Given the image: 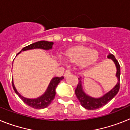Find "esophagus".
Segmentation results:
<instances>
[{
	"label": "esophagus",
	"instance_id": "34e87169",
	"mask_svg": "<svg viewBox=\"0 0 130 130\" xmlns=\"http://www.w3.org/2000/svg\"><path fill=\"white\" fill-rule=\"evenodd\" d=\"M70 73H71L70 70H66L65 73H64V76L65 77L67 76V75H68L69 74H70Z\"/></svg>",
	"mask_w": 130,
	"mask_h": 130
}]
</instances>
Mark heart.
I'll return each mask as SVG.
<instances>
[{
  "label": "heart",
  "instance_id": "heart-1",
  "mask_svg": "<svg viewBox=\"0 0 130 130\" xmlns=\"http://www.w3.org/2000/svg\"><path fill=\"white\" fill-rule=\"evenodd\" d=\"M66 58L70 62L78 64L81 68L93 66L98 58V54L94 49L85 47H76L68 50Z\"/></svg>",
  "mask_w": 130,
  "mask_h": 130
}]
</instances>
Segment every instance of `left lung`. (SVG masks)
Wrapping results in <instances>:
<instances>
[{"label":"left lung","mask_w":130,"mask_h":130,"mask_svg":"<svg viewBox=\"0 0 130 130\" xmlns=\"http://www.w3.org/2000/svg\"><path fill=\"white\" fill-rule=\"evenodd\" d=\"M108 58H110L114 62L115 64L116 68H117V73L116 76L118 79L117 84L115 86V87L112 90L108 92L105 94L98 98H94L90 97L88 95L86 94L83 90L82 83H81V77L79 79V83L77 84L76 89L75 90V95H76L77 99L79 100L81 105L85 108L86 109L94 110L97 109L98 108L102 107V106L106 105L108 102L111 101V100L117 95L120 89V67L119 65V62L117 61L115 57L112 54H109L107 56Z\"/></svg>","instance_id":"left-lung-1"}]
</instances>
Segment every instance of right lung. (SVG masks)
<instances>
[{"label": "right lung", "instance_id": "obj_1", "mask_svg": "<svg viewBox=\"0 0 130 130\" xmlns=\"http://www.w3.org/2000/svg\"><path fill=\"white\" fill-rule=\"evenodd\" d=\"M53 45V42H52L39 41V42H35V43H32V44L29 45L23 48L21 50V51L19 53H20L21 51H26V50L33 49H45V50H49V49H52ZM63 79H64V77H56L53 78L51 79V81H50V83H49L46 91L45 92L44 94L42 96H40V97L35 98V99H29V98H25L21 96L16 90L14 84H13V78H12V86H13L14 91L19 96L21 99L23 101L24 103L29 105L31 107L34 108V109H44V108L47 107L49 106L51 104L52 101L55 98V94H56L55 89L57 88L58 84Z\"/></svg>", "mask_w": 130, "mask_h": 130}]
</instances>
